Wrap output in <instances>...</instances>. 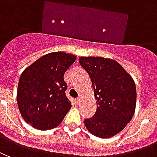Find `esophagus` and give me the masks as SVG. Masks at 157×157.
<instances>
[{"label":"esophagus","mask_w":157,"mask_h":157,"mask_svg":"<svg viewBox=\"0 0 157 157\" xmlns=\"http://www.w3.org/2000/svg\"><path fill=\"white\" fill-rule=\"evenodd\" d=\"M75 101H76V104H77V105H78V104L80 103V101H81V98H77Z\"/></svg>","instance_id":"34e87169"}]
</instances>
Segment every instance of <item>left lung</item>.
Masks as SVG:
<instances>
[{"label":"left lung","mask_w":157,"mask_h":157,"mask_svg":"<svg viewBox=\"0 0 157 157\" xmlns=\"http://www.w3.org/2000/svg\"><path fill=\"white\" fill-rule=\"evenodd\" d=\"M78 62L92 82L97 109L84 121L87 130L99 138L120 133L131 121L136 105L133 78L118 62L102 57H80Z\"/></svg>","instance_id":"8db88e82"}]
</instances>
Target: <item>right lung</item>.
Masks as SVG:
<instances>
[{
    "instance_id": "obj_1",
    "label": "right lung",
    "mask_w": 157,
    "mask_h": 157,
    "mask_svg": "<svg viewBox=\"0 0 157 157\" xmlns=\"http://www.w3.org/2000/svg\"><path fill=\"white\" fill-rule=\"evenodd\" d=\"M77 56L64 52L43 55L21 74L17 100L24 121L40 130L53 129L61 124L71 109L65 94L63 74Z\"/></svg>"
}]
</instances>
